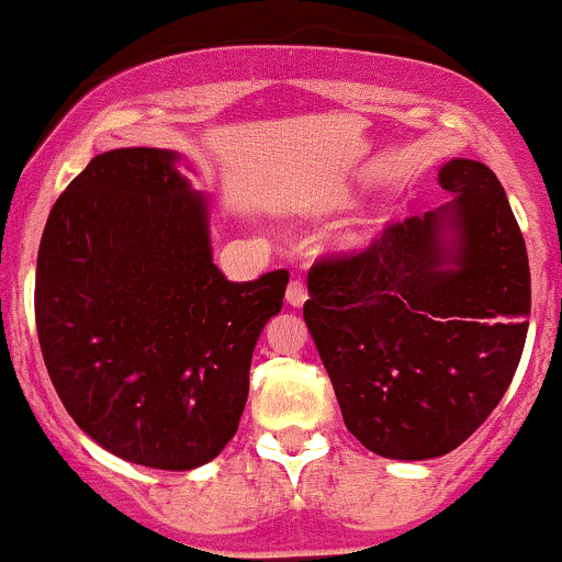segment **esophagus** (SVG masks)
Masks as SVG:
<instances>
[{
  "label": "esophagus",
  "instance_id": "1",
  "mask_svg": "<svg viewBox=\"0 0 562 562\" xmlns=\"http://www.w3.org/2000/svg\"><path fill=\"white\" fill-rule=\"evenodd\" d=\"M286 302L292 307H302L307 302V289L302 281H292L286 289Z\"/></svg>",
  "mask_w": 562,
  "mask_h": 562
}]
</instances>
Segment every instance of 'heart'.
I'll list each match as a JSON object with an SVG mask.
<instances>
[{
	"instance_id": "obj_1",
	"label": "heart",
	"mask_w": 562,
	"mask_h": 562,
	"mask_svg": "<svg viewBox=\"0 0 562 562\" xmlns=\"http://www.w3.org/2000/svg\"><path fill=\"white\" fill-rule=\"evenodd\" d=\"M363 241H366V236H363V231H350L348 236L342 238V244L348 249H358V247H363Z\"/></svg>"
}]
</instances>
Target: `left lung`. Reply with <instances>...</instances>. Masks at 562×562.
<instances>
[{"label": "left lung", "instance_id": "obj_1", "mask_svg": "<svg viewBox=\"0 0 562 562\" xmlns=\"http://www.w3.org/2000/svg\"><path fill=\"white\" fill-rule=\"evenodd\" d=\"M449 204L390 225L356 257L315 262L302 307L345 427L401 462L443 457L507 393L526 345L531 270L499 178L438 169Z\"/></svg>", "mask_w": 562, "mask_h": 562}]
</instances>
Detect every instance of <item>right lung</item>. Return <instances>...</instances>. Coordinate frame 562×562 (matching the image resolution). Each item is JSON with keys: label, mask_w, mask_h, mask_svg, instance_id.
I'll list each match as a JSON object with an SVG mask.
<instances>
[{"label": "right lung", "mask_w": 562, "mask_h": 562, "mask_svg": "<svg viewBox=\"0 0 562 562\" xmlns=\"http://www.w3.org/2000/svg\"><path fill=\"white\" fill-rule=\"evenodd\" d=\"M178 150L113 148L44 225L34 311L63 406L113 457L196 470L238 430L260 331L289 273L233 283L212 262L210 199Z\"/></svg>", "instance_id": "obj_1"}]
</instances>
